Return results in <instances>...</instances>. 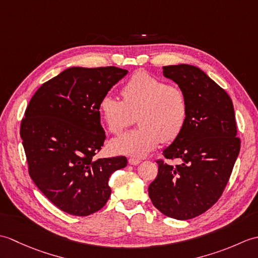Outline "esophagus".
<instances>
[{"label":"esophagus","instance_id":"obj_1","mask_svg":"<svg viewBox=\"0 0 258 258\" xmlns=\"http://www.w3.org/2000/svg\"><path fill=\"white\" fill-rule=\"evenodd\" d=\"M128 163L131 164V165H139V164L141 163V160H139V158L130 157V158H128Z\"/></svg>","mask_w":258,"mask_h":258}]
</instances>
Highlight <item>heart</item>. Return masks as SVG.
Listing matches in <instances>:
<instances>
[{"label": "heart", "instance_id": "obj_1", "mask_svg": "<svg viewBox=\"0 0 258 258\" xmlns=\"http://www.w3.org/2000/svg\"><path fill=\"white\" fill-rule=\"evenodd\" d=\"M122 95L119 98L107 93L101 98L100 111L107 130L120 133L136 114L140 126L111 141L114 153L144 156L162 141H174L182 133L188 117V101L180 87L142 71L126 82Z\"/></svg>", "mask_w": 258, "mask_h": 258}]
</instances>
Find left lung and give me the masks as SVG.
Here are the masks:
<instances>
[{
    "label": "left lung",
    "instance_id": "obj_1",
    "mask_svg": "<svg viewBox=\"0 0 258 258\" xmlns=\"http://www.w3.org/2000/svg\"><path fill=\"white\" fill-rule=\"evenodd\" d=\"M165 78L182 89L188 101V117L182 133L163 151L169 165L157 160L158 173L149 186L158 211L176 220L201 215L220 200L240 150L234 106L220 85L193 65L163 68Z\"/></svg>",
    "mask_w": 258,
    "mask_h": 258
}]
</instances>
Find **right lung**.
<instances>
[{
    "label": "right lung",
    "instance_id": "add662e5",
    "mask_svg": "<svg viewBox=\"0 0 258 258\" xmlns=\"http://www.w3.org/2000/svg\"><path fill=\"white\" fill-rule=\"evenodd\" d=\"M127 71L71 68L32 96L20 135L29 174L59 210L75 216L100 211L111 196L108 179L125 156L94 157L106 139L100 102Z\"/></svg>",
    "mask_w": 258,
    "mask_h": 258
}]
</instances>
